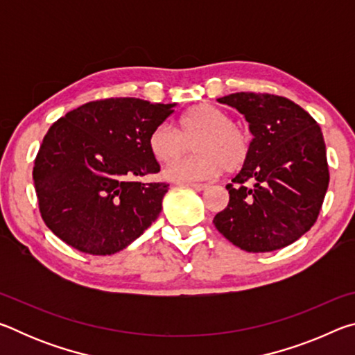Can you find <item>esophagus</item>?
<instances>
[{"label": "esophagus", "mask_w": 355, "mask_h": 355, "mask_svg": "<svg viewBox=\"0 0 355 355\" xmlns=\"http://www.w3.org/2000/svg\"><path fill=\"white\" fill-rule=\"evenodd\" d=\"M186 186H189V188L196 189V191H203L208 188V184H205V183H186Z\"/></svg>", "instance_id": "esophagus-1"}]
</instances>
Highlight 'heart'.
<instances>
[{
    "label": "heart",
    "mask_w": 355,
    "mask_h": 355,
    "mask_svg": "<svg viewBox=\"0 0 355 355\" xmlns=\"http://www.w3.org/2000/svg\"><path fill=\"white\" fill-rule=\"evenodd\" d=\"M178 131L166 123L152 130L148 150L161 164H171L189 149L194 140L191 159L167 167L164 175L175 182L209 180L222 172H236L250 156V135L233 123L230 114L219 106L200 103L186 110L177 120Z\"/></svg>",
    "instance_id": "obj_1"
}]
</instances>
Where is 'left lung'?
I'll return each mask as SVG.
<instances>
[{"label":"left lung","instance_id":"8db88e82","mask_svg":"<svg viewBox=\"0 0 355 355\" xmlns=\"http://www.w3.org/2000/svg\"><path fill=\"white\" fill-rule=\"evenodd\" d=\"M218 101L243 114L254 139L248 163L233 184L225 186L228 205L213 224L245 252L293 244L316 222L329 186L320 125L294 101L277 95L236 92Z\"/></svg>","mask_w":355,"mask_h":355}]
</instances>
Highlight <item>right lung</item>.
<instances>
[{"instance_id":"add662e5","label":"right lung","mask_w":355,"mask_h":355,"mask_svg":"<svg viewBox=\"0 0 355 355\" xmlns=\"http://www.w3.org/2000/svg\"><path fill=\"white\" fill-rule=\"evenodd\" d=\"M173 107L106 98L76 107L51 125L33 178L42 219L58 238L84 254L112 255L158 219L169 184L135 178L159 172L148 136Z\"/></svg>"}]
</instances>
